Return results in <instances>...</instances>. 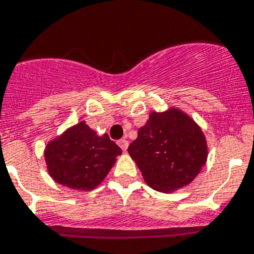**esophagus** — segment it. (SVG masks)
Masks as SVG:
<instances>
[{
  "label": "esophagus",
  "mask_w": 254,
  "mask_h": 254,
  "mask_svg": "<svg viewBox=\"0 0 254 254\" xmlns=\"http://www.w3.org/2000/svg\"><path fill=\"white\" fill-rule=\"evenodd\" d=\"M119 146L121 147V150L123 151H127V146H129V142L127 139H120L119 140Z\"/></svg>",
  "instance_id": "obj_1"
}]
</instances>
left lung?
<instances>
[{
  "label": "left lung",
  "mask_w": 254,
  "mask_h": 254,
  "mask_svg": "<svg viewBox=\"0 0 254 254\" xmlns=\"http://www.w3.org/2000/svg\"><path fill=\"white\" fill-rule=\"evenodd\" d=\"M127 152L151 189L173 192L195 180L208 157L200 127L178 108L152 112Z\"/></svg>",
  "instance_id": "8db88e82"
}]
</instances>
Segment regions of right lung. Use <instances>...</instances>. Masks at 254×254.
I'll use <instances>...</instances> for the list:
<instances>
[{
    "mask_svg": "<svg viewBox=\"0 0 254 254\" xmlns=\"http://www.w3.org/2000/svg\"><path fill=\"white\" fill-rule=\"evenodd\" d=\"M121 152L108 134L98 135L81 121L49 142L45 161L57 183L72 190L90 191L103 182Z\"/></svg>",
    "mask_w": 254,
    "mask_h": 254,
    "instance_id": "right-lung-1",
    "label": "right lung"
}]
</instances>
